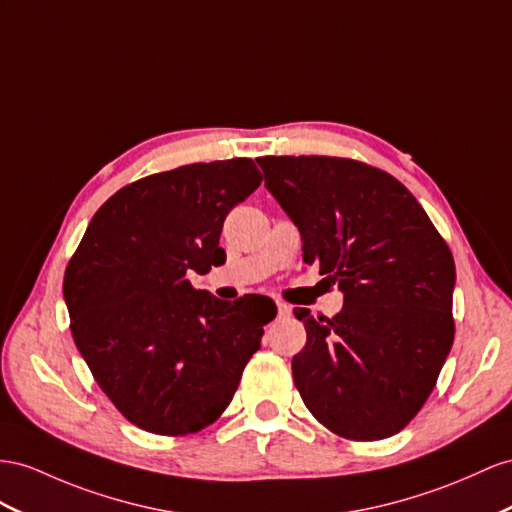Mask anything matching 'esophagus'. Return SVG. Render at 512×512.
<instances>
[{
	"instance_id": "34e87169",
	"label": "esophagus",
	"mask_w": 512,
	"mask_h": 512,
	"mask_svg": "<svg viewBox=\"0 0 512 512\" xmlns=\"http://www.w3.org/2000/svg\"><path fill=\"white\" fill-rule=\"evenodd\" d=\"M279 309V318H290L292 316V307L285 305V303H277Z\"/></svg>"
}]
</instances>
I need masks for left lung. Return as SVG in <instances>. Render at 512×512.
<instances>
[{
    "label": "left lung",
    "instance_id": "1",
    "mask_svg": "<svg viewBox=\"0 0 512 512\" xmlns=\"http://www.w3.org/2000/svg\"><path fill=\"white\" fill-rule=\"evenodd\" d=\"M266 188L303 235V261L339 285L344 309L296 307L307 344L296 389L350 441L396 435L419 413L454 342V257L424 207L385 170L350 157H257Z\"/></svg>",
    "mask_w": 512,
    "mask_h": 512
}]
</instances>
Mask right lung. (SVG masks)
<instances>
[{
    "mask_svg": "<svg viewBox=\"0 0 512 512\" xmlns=\"http://www.w3.org/2000/svg\"><path fill=\"white\" fill-rule=\"evenodd\" d=\"M261 179L253 160L233 157L127 183L64 270L77 350L119 413L153 435L214 424L277 316L266 296L227 303L188 279L225 264L222 222Z\"/></svg>",
    "mask_w": 512,
    "mask_h": 512,
    "instance_id": "add662e5",
    "label": "right lung"
}]
</instances>
